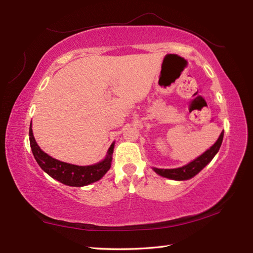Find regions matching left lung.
<instances>
[{
    "instance_id": "1",
    "label": "left lung",
    "mask_w": 253,
    "mask_h": 253,
    "mask_svg": "<svg viewBox=\"0 0 253 253\" xmlns=\"http://www.w3.org/2000/svg\"><path fill=\"white\" fill-rule=\"evenodd\" d=\"M222 137H223V132H221L220 136L217 140V142L213 144L211 149L207 150L204 154H202L196 160L190 162L189 164L183 166V168L179 169H154L157 174L163 176V177H168L170 179H176V180H185L194 177L195 175L198 174L205 166H206L209 162H211L213 156L217 154V152L220 149V145L222 143Z\"/></svg>"
}]
</instances>
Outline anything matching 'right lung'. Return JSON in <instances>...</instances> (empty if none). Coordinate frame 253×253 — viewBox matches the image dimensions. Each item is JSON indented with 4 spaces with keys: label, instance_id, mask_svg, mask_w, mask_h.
Masks as SVG:
<instances>
[{
    "label": "right lung",
    "instance_id": "1",
    "mask_svg": "<svg viewBox=\"0 0 253 253\" xmlns=\"http://www.w3.org/2000/svg\"><path fill=\"white\" fill-rule=\"evenodd\" d=\"M30 144L33 155H34L41 169L45 170L52 178L65 185L76 186V187L89 185L99 180L111 168L114 143H112L110 149H109L106 159L98 164L90 166H77L65 163V162L52 159L51 156L42 152L41 147L37 145L34 135H33L32 123L30 126Z\"/></svg>",
    "mask_w": 253,
    "mask_h": 253
}]
</instances>
